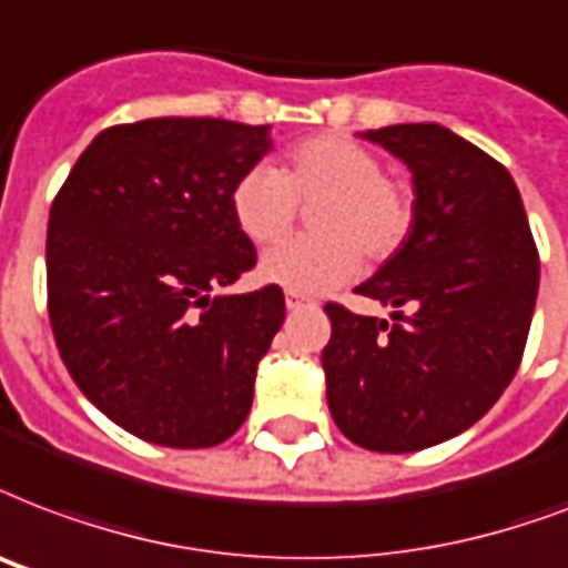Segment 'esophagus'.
Segmentation results:
<instances>
[{
	"label": "esophagus",
	"mask_w": 568,
	"mask_h": 568,
	"mask_svg": "<svg viewBox=\"0 0 568 568\" xmlns=\"http://www.w3.org/2000/svg\"><path fill=\"white\" fill-rule=\"evenodd\" d=\"M310 303H313V297H306V294L285 292V306H288V310H303V306H310Z\"/></svg>",
	"instance_id": "esophagus-1"
}]
</instances>
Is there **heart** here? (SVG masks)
<instances>
[{
    "label": "heart",
    "mask_w": 568,
    "mask_h": 568,
    "mask_svg": "<svg viewBox=\"0 0 568 568\" xmlns=\"http://www.w3.org/2000/svg\"><path fill=\"white\" fill-rule=\"evenodd\" d=\"M301 205L318 235L292 237L265 253L258 276L288 292H324L348 283L361 252L381 265L399 253L414 229V190L387 175L381 158L342 133H318L285 151L283 169L255 163L235 181L229 207L253 244L292 232Z\"/></svg>",
    "instance_id": "1"
}]
</instances>
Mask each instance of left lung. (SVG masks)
Returning <instances> with one entry per match:
<instances>
[{"instance_id":"left-lung-1","label":"left lung","mask_w":568,"mask_h":568,"mask_svg":"<svg viewBox=\"0 0 568 568\" xmlns=\"http://www.w3.org/2000/svg\"><path fill=\"white\" fill-rule=\"evenodd\" d=\"M366 140L414 172V229L354 288L396 306V322L324 306L327 405L357 447L417 453L462 435L509 387L534 318L539 253L513 175L474 142L440 124H393Z\"/></svg>"}]
</instances>
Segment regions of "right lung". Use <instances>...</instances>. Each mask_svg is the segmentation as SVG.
<instances>
[{"label":"right lung","mask_w":568,"mask_h":568,"mask_svg":"<svg viewBox=\"0 0 568 568\" xmlns=\"http://www.w3.org/2000/svg\"><path fill=\"white\" fill-rule=\"evenodd\" d=\"M271 151L267 124L145 119L98 133L55 193L47 310L94 408L175 449L232 438L283 327L280 285L216 294L255 267L229 196Z\"/></svg>","instance_id":"right-lung-1"}]
</instances>
